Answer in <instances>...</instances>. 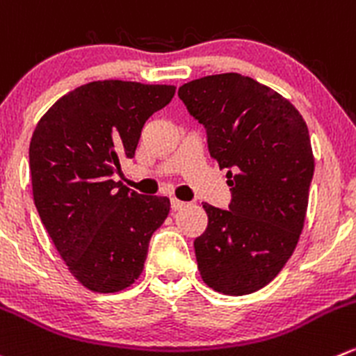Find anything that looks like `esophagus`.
I'll use <instances>...</instances> for the list:
<instances>
[{
    "instance_id": "34e87169",
    "label": "esophagus",
    "mask_w": 356,
    "mask_h": 356,
    "mask_svg": "<svg viewBox=\"0 0 356 356\" xmlns=\"http://www.w3.org/2000/svg\"><path fill=\"white\" fill-rule=\"evenodd\" d=\"M170 207H172V210H181V209H184L186 203L181 202V200H177V198H172L170 200Z\"/></svg>"
}]
</instances>
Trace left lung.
<instances>
[{
    "instance_id": "left-lung-1",
    "label": "left lung",
    "mask_w": 356,
    "mask_h": 356,
    "mask_svg": "<svg viewBox=\"0 0 356 356\" xmlns=\"http://www.w3.org/2000/svg\"><path fill=\"white\" fill-rule=\"evenodd\" d=\"M179 99L231 186L227 210L203 205L200 275L220 294H252L280 273L305 226L315 172L308 127L287 99L238 72L184 83Z\"/></svg>"
}]
</instances>
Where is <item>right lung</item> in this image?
Masks as SVG:
<instances>
[{"instance_id": "add662e5", "label": "right lung", "mask_w": 356, "mask_h": 356, "mask_svg": "<svg viewBox=\"0 0 356 356\" xmlns=\"http://www.w3.org/2000/svg\"><path fill=\"white\" fill-rule=\"evenodd\" d=\"M174 85L104 79L78 86L43 115L29 144L34 205L79 284L118 292L143 273L167 196H144L113 181L134 158L144 123Z\"/></svg>"}]
</instances>
